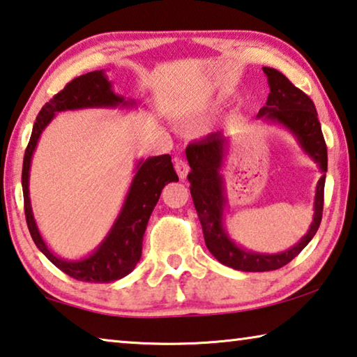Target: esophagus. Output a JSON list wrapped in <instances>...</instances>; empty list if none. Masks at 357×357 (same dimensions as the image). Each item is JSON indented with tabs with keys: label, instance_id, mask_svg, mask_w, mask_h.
Segmentation results:
<instances>
[{
	"label": "esophagus",
	"instance_id": "1",
	"mask_svg": "<svg viewBox=\"0 0 357 357\" xmlns=\"http://www.w3.org/2000/svg\"><path fill=\"white\" fill-rule=\"evenodd\" d=\"M174 169H176L178 176L181 179H184L185 176H188V173H189L188 162L183 160V158H176V160H174Z\"/></svg>",
	"mask_w": 357,
	"mask_h": 357
}]
</instances>
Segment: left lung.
Segmentation results:
<instances>
[{
	"mask_svg": "<svg viewBox=\"0 0 357 357\" xmlns=\"http://www.w3.org/2000/svg\"><path fill=\"white\" fill-rule=\"evenodd\" d=\"M264 73L268 77L270 93L267 105L259 111V117L267 121L280 122L286 126L301 141L302 148L319 163L322 176L316 188L314 218L307 235L281 254H256L240 250L231 243L222 229V209L225 205L222 178L219 169L222 165L225 139L222 133H211L200 141H194L185 148L190 173V195L199 214L203 236L209 252L220 264L241 271H271L284 267L298 256L305 246L313 238L319 229L324 209V183L327 172V146L322 135L318 112L313 100L301 89L294 86L282 73L270 66H264Z\"/></svg>",
	"mask_w": 357,
	"mask_h": 357,
	"instance_id": "obj_1",
	"label": "left lung"
}]
</instances>
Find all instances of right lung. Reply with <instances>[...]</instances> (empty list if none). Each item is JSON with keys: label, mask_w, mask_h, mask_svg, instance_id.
Instances as JSON below:
<instances>
[{"label": "right lung", "mask_w": 357, "mask_h": 357, "mask_svg": "<svg viewBox=\"0 0 357 357\" xmlns=\"http://www.w3.org/2000/svg\"><path fill=\"white\" fill-rule=\"evenodd\" d=\"M122 101V97L112 93L111 82H107L101 71H92L75 77L41 107L25 149L24 168H22V188H24V208L28 230H30L31 238L39 248V251L55 267H59L68 276L77 281L111 282L123 278L135 268L141 257V250H143L146 225H148L152 209H154L158 197L162 194V189L172 181H178L172 157L165 154L141 162L132 188L128 190L126 205H123L121 216L116 220L107 238L101 243V246L90 257L79 260V262H66L47 250L46 243L43 241L36 229L35 219H33L30 199H28V172H30L31 155L36 148L39 135H41L44 127L52 121L55 112L77 109V107L116 106Z\"/></svg>", "instance_id": "add662e5"}]
</instances>
